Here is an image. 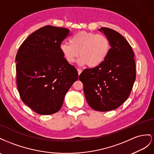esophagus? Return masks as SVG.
Listing matches in <instances>:
<instances>
[{"instance_id": "esophagus-1", "label": "esophagus", "mask_w": 154, "mask_h": 154, "mask_svg": "<svg viewBox=\"0 0 154 154\" xmlns=\"http://www.w3.org/2000/svg\"><path fill=\"white\" fill-rule=\"evenodd\" d=\"M77 72H78V74L80 75L81 73V72H82V70L81 69H79V68H77Z\"/></svg>"}]
</instances>
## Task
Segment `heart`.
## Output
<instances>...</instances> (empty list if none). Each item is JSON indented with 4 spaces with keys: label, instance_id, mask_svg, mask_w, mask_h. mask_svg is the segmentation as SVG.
Wrapping results in <instances>:
<instances>
[{
    "label": "heart",
    "instance_id": "1",
    "mask_svg": "<svg viewBox=\"0 0 154 154\" xmlns=\"http://www.w3.org/2000/svg\"><path fill=\"white\" fill-rule=\"evenodd\" d=\"M60 50L69 63H73L79 53L81 59L79 63L94 68L106 59L110 50V42L104 35L81 31L70 38L69 43L61 44Z\"/></svg>",
    "mask_w": 154,
    "mask_h": 154
}]
</instances>
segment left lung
I'll use <instances>...</instances> for the list:
<instances>
[{"label": "left lung", "mask_w": 154, "mask_h": 154, "mask_svg": "<svg viewBox=\"0 0 154 154\" xmlns=\"http://www.w3.org/2000/svg\"><path fill=\"white\" fill-rule=\"evenodd\" d=\"M103 32L111 48L104 62L81 73L85 97L95 110L108 112L119 107L128 99L136 77L132 48L123 36L108 28Z\"/></svg>", "instance_id": "8db88e82"}]
</instances>
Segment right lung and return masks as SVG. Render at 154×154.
<instances>
[{
    "label": "right lung",
    "mask_w": 154,
    "mask_h": 154,
    "mask_svg": "<svg viewBox=\"0 0 154 154\" xmlns=\"http://www.w3.org/2000/svg\"><path fill=\"white\" fill-rule=\"evenodd\" d=\"M69 35L64 28L45 26L20 45L15 61L17 85L22 100L40 115H51L62 107L64 96L78 79L60 46Z\"/></svg>",
    "instance_id": "add662e5"
}]
</instances>
